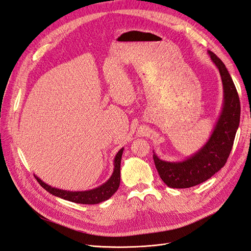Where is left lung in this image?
Segmentation results:
<instances>
[{"instance_id": "1", "label": "left lung", "mask_w": 251, "mask_h": 251, "mask_svg": "<svg viewBox=\"0 0 251 251\" xmlns=\"http://www.w3.org/2000/svg\"><path fill=\"white\" fill-rule=\"evenodd\" d=\"M223 81L224 105L213 132L196 153L180 162L160 159L153 151V160L163 181L172 188H187L202 183L222 169L232 150L240 123V100L236 86L222 59L208 51Z\"/></svg>"}]
</instances>
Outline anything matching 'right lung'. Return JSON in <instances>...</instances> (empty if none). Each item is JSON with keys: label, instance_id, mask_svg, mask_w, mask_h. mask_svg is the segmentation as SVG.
<instances>
[{"label": "right lung", "instance_id": "add662e5", "mask_svg": "<svg viewBox=\"0 0 251 251\" xmlns=\"http://www.w3.org/2000/svg\"><path fill=\"white\" fill-rule=\"evenodd\" d=\"M123 152H124V148L120 149L114 157V170L111 177H110L102 185L89 190H83V192H69V190L59 189V188L50 186L45 182H43L42 180L39 177H37L36 175L35 177L38 180L40 185H41L44 189H46L49 194H51L55 197L62 198L64 200H67V201L77 203V204H88V205L99 204L111 198L119 187L120 162H122Z\"/></svg>", "mask_w": 251, "mask_h": 251}]
</instances>
